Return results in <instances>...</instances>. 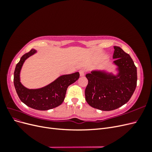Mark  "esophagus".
I'll return each mask as SVG.
<instances>
[{
  "label": "esophagus",
  "instance_id": "1",
  "mask_svg": "<svg viewBox=\"0 0 152 152\" xmlns=\"http://www.w3.org/2000/svg\"><path fill=\"white\" fill-rule=\"evenodd\" d=\"M79 73H80V75L81 77H82V76H84L85 75L86 70H84V69H80V70H79Z\"/></svg>",
  "mask_w": 152,
  "mask_h": 152
}]
</instances>
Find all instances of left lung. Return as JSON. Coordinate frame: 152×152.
<instances>
[{
  "instance_id": "left-lung-1",
  "label": "left lung",
  "mask_w": 152,
  "mask_h": 152,
  "mask_svg": "<svg viewBox=\"0 0 152 152\" xmlns=\"http://www.w3.org/2000/svg\"><path fill=\"white\" fill-rule=\"evenodd\" d=\"M113 58L118 66L117 76L93 71L86 77V100L91 107L103 111L115 110L129 102L137 85V68L129 54L114 46Z\"/></svg>"
}]
</instances>
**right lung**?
Instances as JSON below:
<instances>
[{"instance_id": "add662e5", "label": "right lung", "mask_w": 152, "mask_h": 152, "mask_svg": "<svg viewBox=\"0 0 152 152\" xmlns=\"http://www.w3.org/2000/svg\"><path fill=\"white\" fill-rule=\"evenodd\" d=\"M35 53V49H31L25 54L16 66L14 72V84L16 93L21 102L31 108L48 110L56 108L63 102L68 87L78 80L80 74L79 72H75L64 75L42 88L27 89L20 82V70L26 59Z\"/></svg>"}]
</instances>
